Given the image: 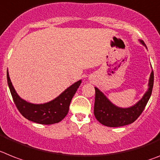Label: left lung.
Segmentation results:
<instances>
[{"label": "left lung", "mask_w": 160, "mask_h": 160, "mask_svg": "<svg viewBox=\"0 0 160 160\" xmlns=\"http://www.w3.org/2000/svg\"><path fill=\"white\" fill-rule=\"evenodd\" d=\"M140 42L146 46L142 40H140ZM153 85L154 72L152 70L149 80L148 91L143 95L141 100L128 108H121L112 104L97 87H95V99L94 114L95 118L102 125L108 127H120L132 124L138 118L145 109L146 105L151 95Z\"/></svg>", "instance_id": "obj_1"}]
</instances>
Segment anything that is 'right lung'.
Returning <instances> with one entry per match:
<instances>
[{
  "label": "right lung",
  "mask_w": 160,
  "mask_h": 160,
  "mask_svg": "<svg viewBox=\"0 0 160 160\" xmlns=\"http://www.w3.org/2000/svg\"><path fill=\"white\" fill-rule=\"evenodd\" d=\"M7 82L9 91L16 107L23 117L41 125H52L58 123L68 114L72 98L81 84V80L73 83L55 99L43 104H34L23 100L16 93L7 72Z\"/></svg>",
  "instance_id": "right-lung-1"
}]
</instances>
